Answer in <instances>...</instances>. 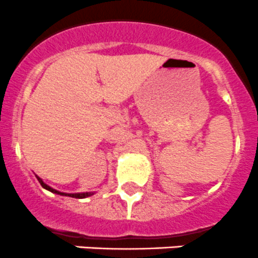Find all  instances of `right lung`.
Masks as SVG:
<instances>
[{
	"label": "right lung",
	"mask_w": 258,
	"mask_h": 258,
	"mask_svg": "<svg viewBox=\"0 0 258 258\" xmlns=\"http://www.w3.org/2000/svg\"><path fill=\"white\" fill-rule=\"evenodd\" d=\"M36 178H37V180H39V182H40V184H41L42 187L45 188V189L50 190V192L55 193V195L66 196V197H73V198H86V197H89V196L94 195V193H91V192H86V193H62V192H58V190L53 189V188H51L50 185H47V184H46V183H43V180L40 177H36Z\"/></svg>",
	"instance_id": "add662e5"
}]
</instances>
